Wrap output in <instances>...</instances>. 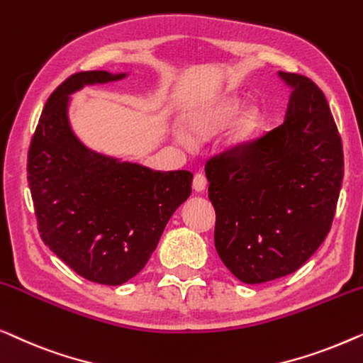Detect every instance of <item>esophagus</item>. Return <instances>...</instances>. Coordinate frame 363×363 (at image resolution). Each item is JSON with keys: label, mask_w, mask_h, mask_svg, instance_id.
Segmentation results:
<instances>
[{"label": "esophagus", "mask_w": 363, "mask_h": 363, "mask_svg": "<svg viewBox=\"0 0 363 363\" xmlns=\"http://www.w3.org/2000/svg\"><path fill=\"white\" fill-rule=\"evenodd\" d=\"M192 187L196 189L197 192L206 191V187H207V177H206V174H202V172H197V174L194 176Z\"/></svg>", "instance_id": "1"}]
</instances>
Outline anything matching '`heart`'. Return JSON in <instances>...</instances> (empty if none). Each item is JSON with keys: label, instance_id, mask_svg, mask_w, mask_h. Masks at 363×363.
<instances>
[{"label": "heart", "instance_id": "1", "mask_svg": "<svg viewBox=\"0 0 363 363\" xmlns=\"http://www.w3.org/2000/svg\"><path fill=\"white\" fill-rule=\"evenodd\" d=\"M242 106H240L237 101H223L216 108L211 111H201V113H194L191 118H189V128H191L194 133L197 135H211L216 130L220 128L230 121L235 115L240 113ZM258 120L255 115H248L240 121L238 128H237V138L242 140V138H247L253 133V130L257 128ZM179 140L182 138L179 136Z\"/></svg>", "mask_w": 363, "mask_h": 363}]
</instances>
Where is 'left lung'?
<instances>
[{"mask_svg": "<svg viewBox=\"0 0 363 363\" xmlns=\"http://www.w3.org/2000/svg\"><path fill=\"white\" fill-rule=\"evenodd\" d=\"M293 91L284 123L208 157L216 248L240 281L299 269L333 225L344 177L342 140L323 90L279 72Z\"/></svg>", "mask_w": 363, "mask_h": 363, "instance_id": "left-lung-1", "label": "left lung"}]
</instances>
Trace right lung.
<instances>
[{"mask_svg": "<svg viewBox=\"0 0 363 363\" xmlns=\"http://www.w3.org/2000/svg\"><path fill=\"white\" fill-rule=\"evenodd\" d=\"M79 72L49 96L30 140L28 182L43 242L89 281L118 286L145 268L172 213L191 196L189 171H152L90 151L67 118L69 95L123 79Z\"/></svg>", "mask_w": 363, "mask_h": 363, "instance_id": "obj_1", "label": "right lung"}]
</instances>
